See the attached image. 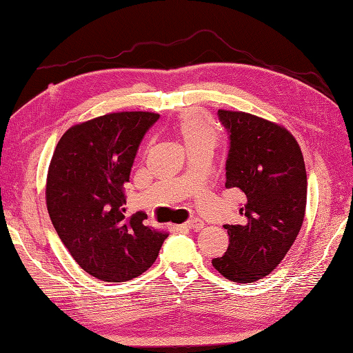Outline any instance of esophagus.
<instances>
[{"label": "esophagus", "instance_id": "obj_1", "mask_svg": "<svg viewBox=\"0 0 353 353\" xmlns=\"http://www.w3.org/2000/svg\"><path fill=\"white\" fill-rule=\"evenodd\" d=\"M185 228H188L191 230H200L205 228V223L199 219H194V220H190L188 223H185Z\"/></svg>", "mask_w": 353, "mask_h": 353}]
</instances>
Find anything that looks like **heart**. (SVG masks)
<instances>
[{
    "instance_id": "obj_1",
    "label": "heart",
    "mask_w": 353,
    "mask_h": 353,
    "mask_svg": "<svg viewBox=\"0 0 353 353\" xmlns=\"http://www.w3.org/2000/svg\"><path fill=\"white\" fill-rule=\"evenodd\" d=\"M179 133L182 134L188 150L200 147H215L219 129L212 119L200 112H191L179 121Z\"/></svg>"
}]
</instances>
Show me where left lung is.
Wrapping results in <instances>:
<instances>
[{
	"instance_id": "8db88e82",
	"label": "left lung",
	"mask_w": 353,
	"mask_h": 353,
	"mask_svg": "<svg viewBox=\"0 0 353 353\" xmlns=\"http://www.w3.org/2000/svg\"><path fill=\"white\" fill-rule=\"evenodd\" d=\"M230 138L226 188L243 194L241 223L224 224L229 247L214 268L252 283L281 264L301 232L306 209L302 150L283 125L241 110H219Z\"/></svg>"
}]
</instances>
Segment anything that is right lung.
Here are the masks:
<instances>
[{"instance_id": "obj_1", "label": "right lung", "mask_w": 353, "mask_h": 353, "mask_svg": "<svg viewBox=\"0 0 353 353\" xmlns=\"http://www.w3.org/2000/svg\"><path fill=\"white\" fill-rule=\"evenodd\" d=\"M159 114L114 112L70 127L52 153L45 200L52 226L86 273L125 282L153 265L168 232L125 215L124 185Z\"/></svg>"}]
</instances>
